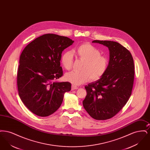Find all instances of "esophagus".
I'll use <instances>...</instances> for the list:
<instances>
[{
    "label": "esophagus",
    "instance_id": "obj_1",
    "mask_svg": "<svg viewBox=\"0 0 150 150\" xmlns=\"http://www.w3.org/2000/svg\"><path fill=\"white\" fill-rule=\"evenodd\" d=\"M78 89V86H74V85H72L71 86V90L72 91H73V90H75V89Z\"/></svg>",
    "mask_w": 150,
    "mask_h": 150
}]
</instances>
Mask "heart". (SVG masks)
Here are the masks:
<instances>
[{"label": "heart", "instance_id": "1", "mask_svg": "<svg viewBox=\"0 0 150 150\" xmlns=\"http://www.w3.org/2000/svg\"><path fill=\"white\" fill-rule=\"evenodd\" d=\"M75 54L79 59L84 61L80 72L70 71L64 75V79L74 85L83 84L90 79L98 80L107 71L108 61L106 57L102 56L100 52L93 45L86 43L78 46L75 50ZM61 63L64 69L69 70L73 64V54L66 51L62 55Z\"/></svg>", "mask_w": 150, "mask_h": 150}]
</instances>
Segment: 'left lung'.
<instances>
[{"instance_id":"obj_1","label":"left lung","mask_w":150,"mask_h":150,"mask_svg":"<svg viewBox=\"0 0 150 150\" xmlns=\"http://www.w3.org/2000/svg\"><path fill=\"white\" fill-rule=\"evenodd\" d=\"M108 47L110 60L107 71L98 80L85 86L87 94L83 105L96 120L109 119L128 102L133 89L134 64L133 57L120 44L110 40H93Z\"/></svg>"}]
</instances>
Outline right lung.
Here are the masks:
<instances>
[{"label": "right lung", "mask_w": 150, "mask_h": 150, "mask_svg": "<svg viewBox=\"0 0 150 150\" xmlns=\"http://www.w3.org/2000/svg\"><path fill=\"white\" fill-rule=\"evenodd\" d=\"M74 42L53 34L40 36L24 48L17 72L18 94L30 111L41 117L53 114L61 106L69 82H57L63 75L62 51Z\"/></svg>", "instance_id": "add662e5"}]
</instances>
